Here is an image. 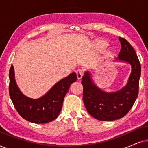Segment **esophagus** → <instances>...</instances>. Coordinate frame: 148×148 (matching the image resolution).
I'll return each mask as SVG.
<instances>
[{
    "instance_id": "1",
    "label": "esophagus",
    "mask_w": 148,
    "mask_h": 148,
    "mask_svg": "<svg viewBox=\"0 0 148 148\" xmlns=\"http://www.w3.org/2000/svg\"><path fill=\"white\" fill-rule=\"evenodd\" d=\"M83 73H84V72H83V71L82 69H78L77 71L76 75H77V77L78 79H82V76H83Z\"/></svg>"
}]
</instances>
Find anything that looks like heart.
<instances>
[{
    "mask_svg": "<svg viewBox=\"0 0 148 148\" xmlns=\"http://www.w3.org/2000/svg\"><path fill=\"white\" fill-rule=\"evenodd\" d=\"M107 45V43L104 40H98L96 42V46L98 48H102Z\"/></svg>",
    "mask_w": 148,
    "mask_h": 148,
    "instance_id": "obj_1",
    "label": "heart"
}]
</instances>
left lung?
<instances>
[{
    "label": "left lung",
    "mask_w": 148,
    "mask_h": 148,
    "mask_svg": "<svg viewBox=\"0 0 148 148\" xmlns=\"http://www.w3.org/2000/svg\"><path fill=\"white\" fill-rule=\"evenodd\" d=\"M121 49L116 59L129 62L132 71L127 86L114 93H106L93 84L89 73H85L82 84L83 99L91 116L100 121H110L125 116L132 108L139 93L141 64L135 50L125 38L119 37Z\"/></svg>",
    "instance_id": "obj_1"
}]
</instances>
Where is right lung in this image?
Segmentation results:
<instances>
[{
    "instance_id": "1",
    "label": "right lung",
    "mask_w": 148,
    "mask_h": 148,
    "mask_svg": "<svg viewBox=\"0 0 148 148\" xmlns=\"http://www.w3.org/2000/svg\"><path fill=\"white\" fill-rule=\"evenodd\" d=\"M76 80V73H72L56 83L44 96L32 99L20 92L15 83L13 66L11 65L9 71V96L16 110L22 118L36 124L47 123L57 118L64 96L71 85Z\"/></svg>"
}]
</instances>
